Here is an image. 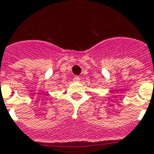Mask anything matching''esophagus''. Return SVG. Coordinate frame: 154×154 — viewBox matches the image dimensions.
I'll use <instances>...</instances> for the list:
<instances>
[{
	"label": "esophagus",
	"mask_w": 154,
	"mask_h": 154,
	"mask_svg": "<svg viewBox=\"0 0 154 154\" xmlns=\"http://www.w3.org/2000/svg\"><path fill=\"white\" fill-rule=\"evenodd\" d=\"M80 80H81V77L79 76H75L74 78H73V81H79Z\"/></svg>",
	"instance_id": "esophagus-1"
}]
</instances>
